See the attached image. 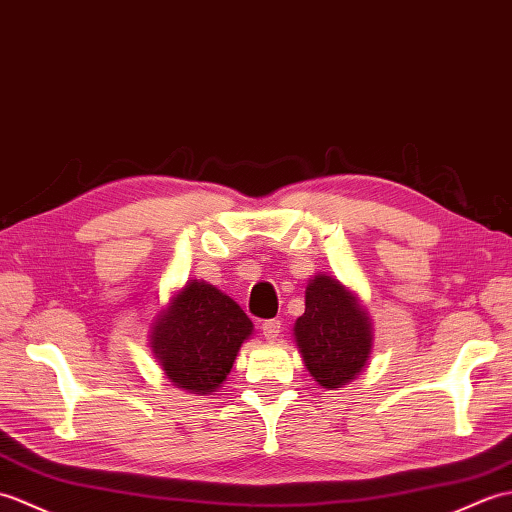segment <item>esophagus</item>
I'll return each mask as SVG.
<instances>
[{
  "label": "esophagus",
  "instance_id": "esophagus-1",
  "mask_svg": "<svg viewBox=\"0 0 512 512\" xmlns=\"http://www.w3.org/2000/svg\"><path fill=\"white\" fill-rule=\"evenodd\" d=\"M282 331V322L280 320H267L263 322V335L267 342H276Z\"/></svg>",
  "mask_w": 512,
  "mask_h": 512
}]
</instances>
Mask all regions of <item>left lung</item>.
I'll return each instance as SVG.
<instances>
[{
	"label": "left lung",
	"mask_w": 512,
	"mask_h": 512,
	"mask_svg": "<svg viewBox=\"0 0 512 512\" xmlns=\"http://www.w3.org/2000/svg\"><path fill=\"white\" fill-rule=\"evenodd\" d=\"M293 339L311 377L326 390L344 388L368 368L374 333L359 295L320 271L306 282L304 313Z\"/></svg>",
	"instance_id": "obj_1"
}]
</instances>
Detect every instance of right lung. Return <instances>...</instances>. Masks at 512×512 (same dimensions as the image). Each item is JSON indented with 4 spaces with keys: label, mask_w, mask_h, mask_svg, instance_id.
I'll use <instances>...</instances> for the list:
<instances>
[{
    "label": "right lung",
    "mask_w": 512,
    "mask_h": 512,
    "mask_svg": "<svg viewBox=\"0 0 512 512\" xmlns=\"http://www.w3.org/2000/svg\"><path fill=\"white\" fill-rule=\"evenodd\" d=\"M252 335V320L230 295L206 280H188L153 317L149 348L175 388L208 396Z\"/></svg>",
    "instance_id": "add662e5"
}]
</instances>
